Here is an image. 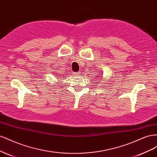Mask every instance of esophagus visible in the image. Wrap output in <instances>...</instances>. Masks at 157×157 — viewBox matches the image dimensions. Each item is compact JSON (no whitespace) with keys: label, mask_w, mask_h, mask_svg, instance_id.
I'll list each match as a JSON object with an SVG mask.
<instances>
[{"label":"esophagus","mask_w":157,"mask_h":157,"mask_svg":"<svg viewBox=\"0 0 157 157\" xmlns=\"http://www.w3.org/2000/svg\"><path fill=\"white\" fill-rule=\"evenodd\" d=\"M80 75V72H74L73 73V76H79Z\"/></svg>","instance_id":"esophagus-1"}]
</instances>
